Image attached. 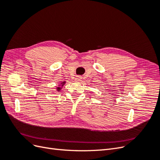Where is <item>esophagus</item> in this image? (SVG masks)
<instances>
[{
    "label": "esophagus",
    "instance_id": "1",
    "mask_svg": "<svg viewBox=\"0 0 160 160\" xmlns=\"http://www.w3.org/2000/svg\"><path fill=\"white\" fill-rule=\"evenodd\" d=\"M81 77H79V76H77V77H76L75 81H81Z\"/></svg>",
    "mask_w": 160,
    "mask_h": 160
}]
</instances>
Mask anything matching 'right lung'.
<instances>
[{"label": "right lung", "mask_w": 160, "mask_h": 160, "mask_svg": "<svg viewBox=\"0 0 160 160\" xmlns=\"http://www.w3.org/2000/svg\"><path fill=\"white\" fill-rule=\"evenodd\" d=\"M64 83H65V82H62V83H61L62 84V85H64ZM61 88H59V87H57V91H60L61 90Z\"/></svg>", "instance_id": "obj_1"}]
</instances>
